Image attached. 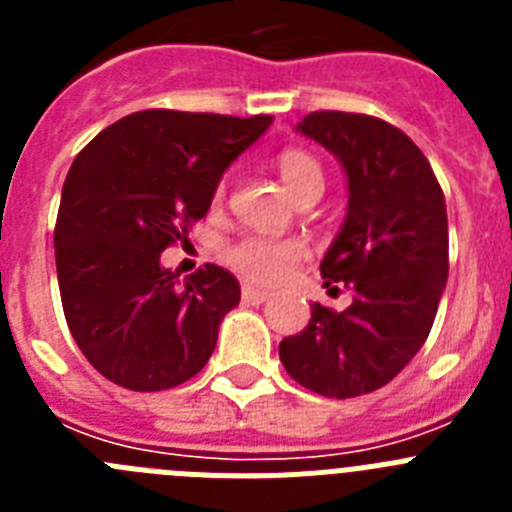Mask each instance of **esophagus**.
I'll use <instances>...</instances> for the list:
<instances>
[{
	"label": "esophagus",
	"mask_w": 512,
	"mask_h": 512,
	"mask_svg": "<svg viewBox=\"0 0 512 512\" xmlns=\"http://www.w3.org/2000/svg\"><path fill=\"white\" fill-rule=\"evenodd\" d=\"M241 295H243V302H248V305H261V302L269 300L271 292H266V289H259V287H251V284H243Z\"/></svg>",
	"instance_id": "1"
}]
</instances>
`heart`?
Masks as SVG:
<instances>
[{"instance_id":"heart-1","label":"heart","mask_w":512,"mask_h":512,"mask_svg":"<svg viewBox=\"0 0 512 512\" xmlns=\"http://www.w3.org/2000/svg\"><path fill=\"white\" fill-rule=\"evenodd\" d=\"M277 169L284 187L297 202L320 197L325 189V169L315 153L305 148H287L277 156ZM225 200V182H220L212 194V202L220 205ZM305 259V243L297 238H264L248 235L225 248V261L241 277L259 284H274L295 269L297 261Z\"/></svg>"}]
</instances>
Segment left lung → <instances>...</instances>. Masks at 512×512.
<instances>
[{
  "label": "left lung",
  "mask_w": 512,
  "mask_h": 512,
  "mask_svg": "<svg viewBox=\"0 0 512 512\" xmlns=\"http://www.w3.org/2000/svg\"><path fill=\"white\" fill-rule=\"evenodd\" d=\"M297 130L336 153L348 215L320 261L325 287H346L343 312L315 302L279 343L295 382L323 397L369 395L408 366L436 320L449 279V220L428 158L400 128L359 112H310Z\"/></svg>",
  "instance_id": "obj_1"
}]
</instances>
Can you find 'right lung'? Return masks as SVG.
Wrapping results in <instances>:
<instances>
[{
    "mask_svg": "<svg viewBox=\"0 0 512 512\" xmlns=\"http://www.w3.org/2000/svg\"><path fill=\"white\" fill-rule=\"evenodd\" d=\"M271 120L143 110L74 158L53 230L58 289L71 336L102 377L158 392L207 364L241 284L215 264L179 284L161 253L187 241L223 171Z\"/></svg>",
    "mask_w": 512,
    "mask_h": 512,
    "instance_id": "right-lung-1",
    "label": "right lung"
}]
</instances>
